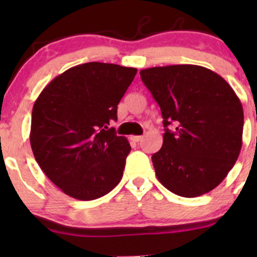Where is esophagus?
<instances>
[{
  "mask_svg": "<svg viewBox=\"0 0 257 257\" xmlns=\"http://www.w3.org/2000/svg\"><path fill=\"white\" fill-rule=\"evenodd\" d=\"M131 139L133 141H135V143H139V141L143 140V137H140V135H135V137H134V135H133Z\"/></svg>",
  "mask_w": 257,
  "mask_h": 257,
  "instance_id": "34e87169",
  "label": "esophagus"
}]
</instances>
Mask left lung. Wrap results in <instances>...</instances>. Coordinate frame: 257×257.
Returning <instances> with one entry per match:
<instances>
[{"label":"left lung","mask_w":257,"mask_h":257,"mask_svg":"<svg viewBox=\"0 0 257 257\" xmlns=\"http://www.w3.org/2000/svg\"><path fill=\"white\" fill-rule=\"evenodd\" d=\"M140 76L163 117V145L152 155L159 182L186 198L210 192L239 156L240 100L221 76L198 65L151 67Z\"/></svg>","instance_id":"1"}]
</instances>
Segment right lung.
Segmentation results:
<instances>
[{
	"mask_svg": "<svg viewBox=\"0 0 257 257\" xmlns=\"http://www.w3.org/2000/svg\"><path fill=\"white\" fill-rule=\"evenodd\" d=\"M138 70L85 63L59 75L32 108L30 144L35 159L64 193L93 200L113 190L123 176L131 145L111 120Z\"/></svg>",
	"mask_w": 257,
	"mask_h": 257,
	"instance_id": "right-lung-1",
	"label": "right lung"
}]
</instances>
